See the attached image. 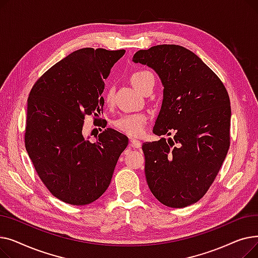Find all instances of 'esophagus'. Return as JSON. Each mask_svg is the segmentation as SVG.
<instances>
[{
	"label": "esophagus",
	"mask_w": 258,
	"mask_h": 258,
	"mask_svg": "<svg viewBox=\"0 0 258 258\" xmlns=\"http://www.w3.org/2000/svg\"><path fill=\"white\" fill-rule=\"evenodd\" d=\"M130 145L131 147H135V148H140L142 143L139 141V140H136V139H132L131 142H130Z\"/></svg>",
	"instance_id": "1"
}]
</instances>
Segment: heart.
Listing matches in <instances>:
<instances>
[{"mask_svg": "<svg viewBox=\"0 0 258 258\" xmlns=\"http://www.w3.org/2000/svg\"><path fill=\"white\" fill-rule=\"evenodd\" d=\"M154 77V75L147 70H137L135 71L131 76V83L135 88L141 91L142 87L145 85L147 79ZM113 99V90L108 89L105 94L106 102H111ZM148 121V116L145 113H128L120 116L114 121V126L131 137H140L145 132V127Z\"/></svg>", "mask_w": 258, "mask_h": 258, "instance_id": "b5f03b06", "label": "heart"}]
</instances>
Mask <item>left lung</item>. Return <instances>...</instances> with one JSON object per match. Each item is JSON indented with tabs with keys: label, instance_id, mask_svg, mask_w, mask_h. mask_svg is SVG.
I'll return each instance as SVG.
<instances>
[{
	"label": "left lung",
	"instance_id": "8db88e82",
	"mask_svg": "<svg viewBox=\"0 0 258 258\" xmlns=\"http://www.w3.org/2000/svg\"><path fill=\"white\" fill-rule=\"evenodd\" d=\"M164 86L154 133L168 141L145 142V177L162 204L183 208L206 195L230 146L231 106L220 77L190 50L158 45L135 53Z\"/></svg>",
	"mask_w": 258,
	"mask_h": 258
}]
</instances>
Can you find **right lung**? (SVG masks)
I'll return each mask as SVG.
<instances>
[{"label":"right lung","mask_w":258,"mask_h":258,"mask_svg":"<svg viewBox=\"0 0 258 258\" xmlns=\"http://www.w3.org/2000/svg\"><path fill=\"white\" fill-rule=\"evenodd\" d=\"M125 50L83 48L52 66L33 85L27 105L25 146L39 179L67 204L84 206L111 183L127 144L106 128L92 143L83 136L85 117L103 111L101 94L114 63Z\"/></svg>","instance_id":"1"}]
</instances>
